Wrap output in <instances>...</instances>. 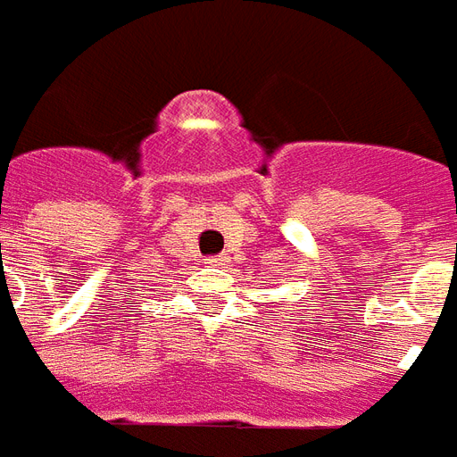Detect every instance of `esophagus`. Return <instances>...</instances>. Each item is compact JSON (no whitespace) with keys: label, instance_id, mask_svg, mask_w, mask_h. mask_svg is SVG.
<instances>
[{"label":"esophagus","instance_id":"34e87169","mask_svg":"<svg viewBox=\"0 0 457 457\" xmlns=\"http://www.w3.org/2000/svg\"><path fill=\"white\" fill-rule=\"evenodd\" d=\"M225 262H228V256L225 254H215V256H208V259H205V263H208V266H225Z\"/></svg>","mask_w":457,"mask_h":457}]
</instances>
